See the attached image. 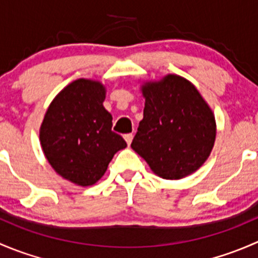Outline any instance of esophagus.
Segmentation results:
<instances>
[{"instance_id":"1","label":"esophagus","mask_w":258,"mask_h":258,"mask_svg":"<svg viewBox=\"0 0 258 258\" xmlns=\"http://www.w3.org/2000/svg\"><path fill=\"white\" fill-rule=\"evenodd\" d=\"M123 139H124V141L127 142V145L130 146V145H131L132 140H134V135H132V134H127V135H124Z\"/></svg>"}]
</instances>
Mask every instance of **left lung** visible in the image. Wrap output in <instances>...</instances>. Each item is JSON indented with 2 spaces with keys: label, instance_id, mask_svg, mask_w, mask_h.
<instances>
[{
  "label": "left lung",
  "instance_id": "left-lung-1",
  "mask_svg": "<svg viewBox=\"0 0 258 258\" xmlns=\"http://www.w3.org/2000/svg\"><path fill=\"white\" fill-rule=\"evenodd\" d=\"M144 118L131 147L155 175L179 179L196 172L216 140L215 114L194 83L178 75L141 86Z\"/></svg>",
  "mask_w": 258,
  "mask_h": 258
}]
</instances>
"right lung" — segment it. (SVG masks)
<instances>
[{
  "mask_svg": "<svg viewBox=\"0 0 258 258\" xmlns=\"http://www.w3.org/2000/svg\"><path fill=\"white\" fill-rule=\"evenodd\" d=\"M106 87L100 81L79 79L49 103L40 127V142L48 163L61 177L92 186L114 153L127 147L112 131V116L103 107Z\"/></svg>",
  "mask_w": 258,
  "mask_h": 258,
  "instance_id": "right-lung-1",
  "label": "right lung"
}]
</instances>
